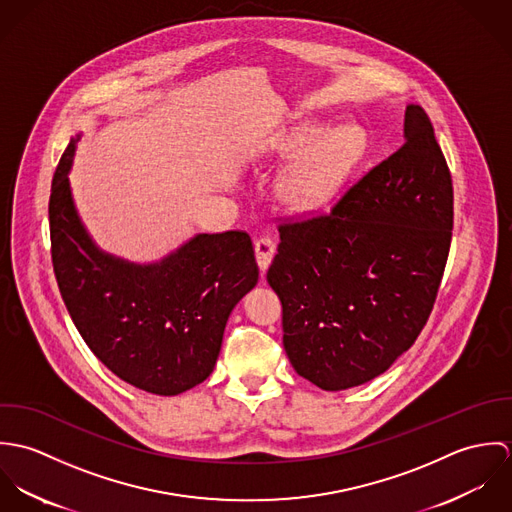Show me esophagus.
Listing matches in <instances>:
<instances>
[{"mask_svg": "<svg viewBox=\"0 0 512 512\" xmlns=\"http://www.w3.org/2000/svg\"><path fill=\"white\" fill-rule=\"evenodd\" d=\"M254 252H256V262H258L260 270L266 272L268 266H270V262H272V258H274L276 244H274V240H272L270 236H260V238H256V242H254Z\"/></svg>", "mask_w": 512, "mask_h": 512, "instance_id": "obj_1", "label": "esophagus"}]
</instances>
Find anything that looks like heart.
Segmentation results:
<instances>
[{"mask_svg": "<svg viewBox=\"0 0 512 512\" xmlns=\"http://www.w3.org/2000/svg\"><path fill=\"white\" fill-rule=\"evenodd\" d=\"M307 146L310 149L286 171L280 185L284 201L293 209H311L329 199L363 155L366 136L355 124L335 128L325 136L323 128L313 126L299 130L290 144L293 151Z\"/></svg>", "mask_w": 512, "mask_h": 512, "instance_id": "obj_1", "label": "heart"}]
</instances>
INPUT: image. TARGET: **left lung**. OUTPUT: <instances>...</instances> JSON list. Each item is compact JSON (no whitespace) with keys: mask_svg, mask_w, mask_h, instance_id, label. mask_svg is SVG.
<instances>
[{"mask_svg":"<svg viewBox=\"0 0 512 512\" xmlns=\"http://www.w3.org/2000/svg\"><path fill=\"white\" fill-rule=\"evenodd\" d=\"M451 228V173L428 114L410 104L404 146L329 213L280 224L266 278L295 372L347 390L388 370L432 313Z\"/></svg>","mask_w":512,"mask_h":512,"instance_id":"8db88e82","label":"left lung"}]
</instances>
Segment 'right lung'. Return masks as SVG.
I'll list each match as a JSON object with an SVG mask.
<instances>
[{"instance_id":"obj_1","label":"right lung","mask_w":512,"mask_h":512,"mask_svg":"<svg viewBox=\"0 0 512 512\" xmlns=\"http://www.w3.org/2000/svg\"><path fill=\"white\" fill-rule=\"evenodd\" d=\"M65 149L49 199L53 270L74 327L124 382L159 396L201 384L219 359L230 311L258 282L242 230L195 234L153 264L100 250L74 207Z\"/></svg>"}]
</instances>
